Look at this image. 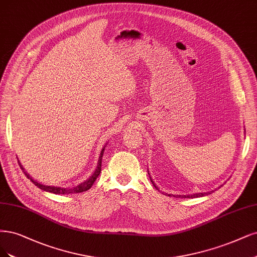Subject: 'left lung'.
Wrapping results in <instances>:
<instances>
[{
  "label": "left lung",
  "instance_id": "8db88e82",
  "mask_svg": "<svg viewBox=\"0 0 257 257\" xmlns=\"http://www.w3.org/2000/svg\"><path fill=\"white\" fill-rule=\"evenodd\" d=\"M148 173H149V171H148ZM150 175V174H149ZM150 180H151V182H152V184L154 185V187L157 189V190H159L156 186H155V184H154V182L152 181V179H151V176H150ZM213 191H208V192H204V193H194V194H189V196H182L183 198H193V197H203V196H206V194H208V193H211ZM170 196V194H169ZM179 197H181V196H179Z\"/></svg>",
  "mask_w": 257,
  "mask_h": 257
}]
</instances>
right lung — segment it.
<instances>
[{"instance_id":"right-lung-1","label":"right lung","mask_w":257,"mask_h":257,"mask_svg":"<svg viewBox=\"0 0 257 257\" xmlns=\"http://www.w3.org/2000/svg\"><path fill=\"white\" fill-rule=\"evenodd\" d=\"M103 153H104V148L102 149V151H101V154H100V157H99V162H98V166H96V169L94 170L93 174L90 176L89 179L86 180L85 182L81 183L79 185L75 186V187H73V188H63V187H55V186H47V185H42V184H40V183H38V182H36V181H34V180L31 178V176L29 175V173L24 171V168L21 166V163H20V162H19V166H20L21 169L23 170V172L25 173L26 178L30 179V180H31L35 185L37 186L38 188H40V189H42V190H44V191L52 192V193H56V194L78 193V192H83V191H86V190H88L89 188H91L92 184L95 182L96 178H98V176L100 175V173H101V166H102L101 164H102Z\"/></svg>"}]
</instances>
